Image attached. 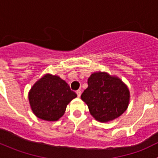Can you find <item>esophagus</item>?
I'll list each match as a JSON object with an SVG mask.
<instances>
[{"instance_id":"34e87169","label":"esophagus","mask_w":158,"mask_h":158,"mask_svg":"<svg viewBox=\"0 0 158 158\" xmlns=\"http://www.w3.org/2000/svg\"><path fill=\"white\" fill-rule=\"evenodd\" d=\"M81 93H82V92H81L80 90H77V91H76V94H77L78 97H80Z\"/></svg>"}]
</instances>
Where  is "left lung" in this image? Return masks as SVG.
Returning <instances> with one entry per match:
<instances>
[{
	"instance_id": "1",
	"label": "left lung",
	"mask_w": 158,
	"mask_h": 158,
	"mask_svg": "<svg viewBox=\"0 0 158 158\" xmlns=\"http://www.w3.org/2000/svg\"><path fill=\"white\" fill-rule=\"evenodd\" d=\"M81 98L95 120L108 122L126 111L130 92L119 78L105 72H96L88 79V88L82 92Z\"/></svg>"
}]
</instances>
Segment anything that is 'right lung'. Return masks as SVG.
I'll use <instances>...</instances> for the list:
<instances>
[{"instance_id": "right-lung-1", "label": "right lung", "mask_w": 158, "mask_h": 158, "mask_svg": "<svg viewBox=\"0 0 158 158\" xmlns=\"http://www.w3.org/2000/svg\"><path fill=\"white\" fill-rule=\"evenodd\" d=\"M77 96L58 76L46 74L33 85L28 98L35 115L42 120L55 122L64 114L66 106Z\"/></svg>"}]
</instances>
